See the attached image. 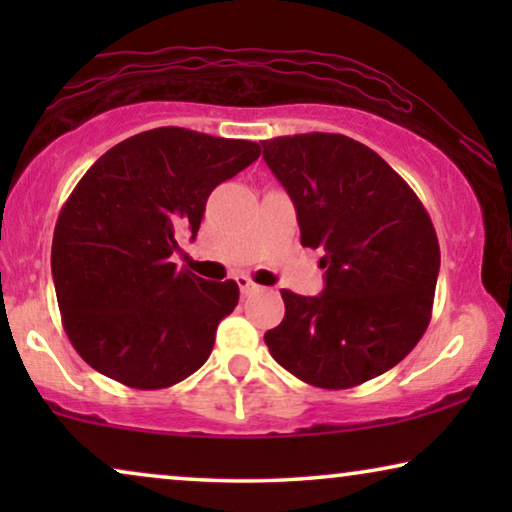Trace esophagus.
Returning a JSON list of instances; mask_svg holds the SVG:
<instances>
[{"label":"esophagus","instance_id":"esophagus-1","mask_svg":"<svg viewBox=\"0 0 512 512\" xmlns=\"http://www.w3.org/2000/svg\"><path fill=\"white\" fill-rule=\"evenodd\" d=\"M235 279H237V286H240V291L244 293V296H249V293H254L258 289V286L251 282L247 275H240V277H235Z\"/></svg>","mask_w":512,"mask_h":512}]
</instances>
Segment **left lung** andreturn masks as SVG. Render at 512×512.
<instances>
[{
	"label": "left lung",
	"instance_id": "left-lung-1",
	"mask_svg": "<svg viewBox=\"0 0 512 512\" xmlns=\"http://www.w3.org/2000/svg\"><path fill=\"white\" fill-rule=\"evenodd\" d=\"M263 158L296 205L300 242L321 249V296L282 289L272 359L312 387L349 389L403 361L431 321L436 228L401 174L331 132L275 137Z\"/></svg>",
	"mask_w": 512,
	"mask_h": 512
}]
</instances>
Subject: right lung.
Segmentation results:
<instances>
[{
  "label": "right lung",
  "mask_w": 512,
  "mask_h": 512,
  "mask_svg": "<svg viewBox=\"0 0 512 512\" xmlns=\"http://www.w3.org/2000/svg\"><path fill=\"white\" fill-rule=\"evenodd\" d=\"M258 156L256 142L170 125L128 137L83 174L55 223L51 270L62 326L90 368L165 389L209 359L240 289L170 256L179 233H198L209 193Z\"/></svg>",
  "instance_id": "obj_1"
}]
</instances>
